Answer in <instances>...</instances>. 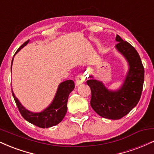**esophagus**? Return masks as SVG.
I'll return each mask as SVG.
<instances>
[{
    "instance_id": "obj_1",
    "label": "esophagus",
    "mask_w": 154,
    "mask_h": 154,
    "mask_svg": "<svg viewBox=\"0 0 154 154\" xmlns=\"http://www.w3.org/2000/svg\"><path fill=\"white\" fill-rule=\"evenodd\" d=\"M85 77H84V75L79 74V75L77 76V77H76V86H78L79 85L82 84L85 80Z\"/></svg>"
}]
</instances>
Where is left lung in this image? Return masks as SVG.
Wrapping results in <instances>:
<instances>
[{"label": "left lung", "mask_w": 154, "mask_h": 154, "mask_svg": "<svg viewBox=\"0 0 154 154\" xmlns=\"http://www.w3.org/2000/svg\"><path fill=\"white\" fill-rule=\"evenodd\" d=\"M116 51L128 63V71L119 89H108L102 81L90 76L87 81L91 90V106L98 115L109 119H119L136 106L140 98L144 82V68L135 48L116 36Z\"/></svg>", "instance_id": "8db88e82"}]
</instances>
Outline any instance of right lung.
Returning <instances> with one entry per match:
<instances>
[{
  "mask_svg": "<svg viewBox=\"0 0 154 154\" xmlns=\"http://www.w3.org/2000/svg\"><path fill=\"white\" fill-rule=\"evenodd\" d=\"M29 42V40H28L24 44H22L15 53L14 56L22 48L26 46ZM14 57L11 61V69ZM74 88H75V83L71 79L63 81L60 83L51 103L40 112H32L27 110L15 96L12 88L11 91L19 112L22 114L23 118L29 123L39 128H48L58 125L62 121L67 111V100H68L69 95L73 91Z\"/></svg>",
  "mask_w": 154,
  "mask_h": 154,
  "instance_id": "right-lung-1",
  "label": "right lung"
}]
</instances>
